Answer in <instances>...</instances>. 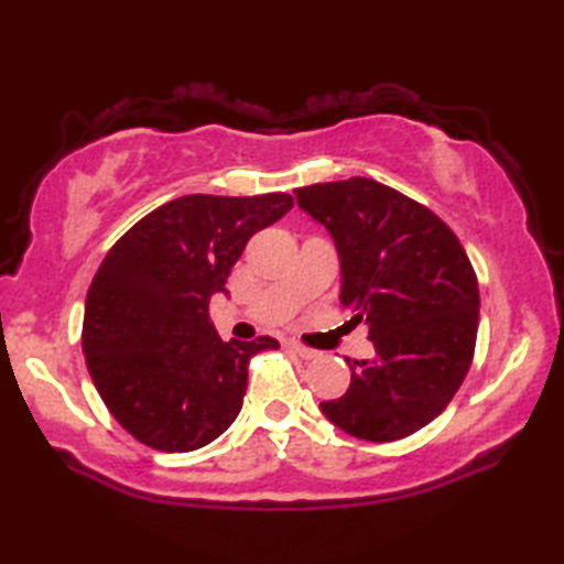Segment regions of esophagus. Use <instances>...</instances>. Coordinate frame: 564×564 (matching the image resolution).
Here are the masks:
<instances>
[{"instance_id": "esophagus-1", "label": "esophagus", "mask_w": 564, "mask_h": 564, "mask_svg": "<svg viewBox=\"0 0 564 564\" xmlns=\"http://www.w3.org/2000/svg\"><path fill=\"white\" fill-rule=\"evenodd\" d=\"M285 348H291V350L295 352V356H301L303 360H311V358H316V356H318V350L305 348V346H301V343H293V340L285 343Z\"/></svg>"}]
</instances>
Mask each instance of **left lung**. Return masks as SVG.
Instances as JSON below:
<instances>
[{"label":"left lung","instance_id":"8db88e82","mask_svg":"<svg viewBox=\"0 0 564 564\" xmlns=\"http://www.w3.org/2000/svg\"><path fill=\"white\" fill-rule=\"evenodd\" d=\"M328 228L340 303L366 321L376 356L348 360L346 395L321 403L352 437L390 443L443 413L470 370L480 293L457 236L431 208L373 178L295 188Z\"/></svg>","mask_w":564,"mask_h":564}]
</instances>
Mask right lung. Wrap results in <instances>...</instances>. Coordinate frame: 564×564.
<instances>
[{"label":"right lung","instance_id":"obj_1","mask_svg":"<svg viewBox=\"0 0 564 564\" xmlns=\"http://www.w3.org/2000/svg\"><path fill=\"white\" fill-rule=\"evenodd\" d=\"M289 194H191L159 206L109 248L84 305L82 348L109 413L139 443L188 453L241 413L248 360L279 340L218 338L208 301Z\"/></svg>","mask_w":564,"mask_h":564}]
</instances>
